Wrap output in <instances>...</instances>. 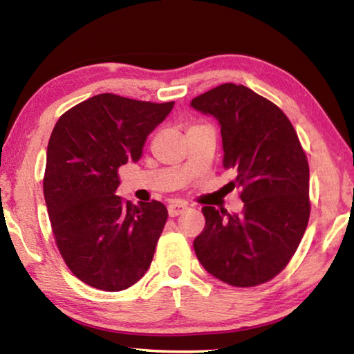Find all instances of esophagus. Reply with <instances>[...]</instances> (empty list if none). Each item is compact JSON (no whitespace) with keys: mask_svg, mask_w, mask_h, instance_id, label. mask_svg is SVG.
I'll list each match as a JSON object with an SVG mask.
<instances>
[{"mask_svg":"<svg viewBox=\"0 0 354 354\" xmlns=\"http://www.w3.org/2000/svg\"><path fill=\"white\" fill-rule=\"evenodd\" d=\"M185 209H187V205H185V203L173 201L169 205V215H170V217H176V215L183 214Z\"/></svg>","mask_w":354,"mask_h":354,"instance_id":"esophagus-1","label":"esophagus"}]
</instances>
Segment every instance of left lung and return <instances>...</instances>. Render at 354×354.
I'll return each instance as SVG.
<instances>
[{"mask_svg":"<svg viewBox=\"0 0 354 354\" xmlns=\"http://www.w3.org/2000/svg\"><path fill=\"white\" fill-rule=\"evenodd\" d=\"M190 106L217 118L223 169L236 173L243 209L205 206V230L194 241L201 266L234 287L263 284L284 270L306 231L309 165L289 118L245 86L221 84Z\"/></svg>","mask_w":354,"mask_h":354,"instance_id":"8db88e82","label":"left lung"}]
</instances>
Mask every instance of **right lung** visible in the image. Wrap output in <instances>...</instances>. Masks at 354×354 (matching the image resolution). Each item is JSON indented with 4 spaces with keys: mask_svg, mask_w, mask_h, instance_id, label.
Returning a JSON list of instances; mask_svg holds the SVG:
<instances>
[{
    "mask_svg": "<svg viewBox=\"0 0 354 354\" xmlns=\"http://www.w3.org/2000/svg\"><path fill=\"white\" fill-rule=\"evenodd\" d=\"M170 103L100 93L57 120L46 149L44 195L65 263L82 283L124 290L147 273L167 207L133 205L115 195L118 169L142 158L147 137L173 109Z\"/></svg>",
    "mask_w": 354,
    "mask_h": 354,
    "instance_id": "right-lung-1",
    "label": "right lung"
}]
</instances>
